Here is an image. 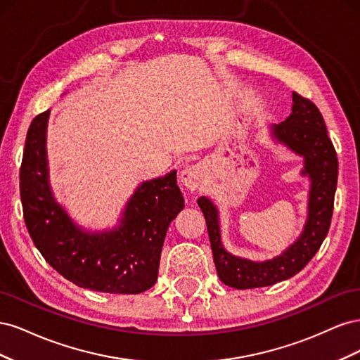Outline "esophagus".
Here are the masks:
<instances>
[{
    "label": "esophagus",
    "mask_w": 360,
    "mask_h": 360,
    "mask_svg": "<svg viewBox=\"0 0 360 360\" xmlns=\"http://www.w3.org/2000/svg\"><path fill=\"white\" fill-rule=\"evenodd\" d=\"M205 179V167L204 163H193L184 168L180 174V181L183 186L189 191H198Z\"/></svg>",
    "instance_id": "1"
}]
</instances>
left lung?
Segmentation results:
<instances>
[{
    "label": "left lung",
    "instance_id": "1",
    "mask_svg": "<svg viewBox=\"0 0 360 360\" xmlns=\"http://www.w3.org/2000/svg\"><path fill=\"white\" fill-rule=\"evenodd\" d=\"M270 136L303 158L300 174L308 176L311 181L307 221L297 240L284 252L266 261H252L228 252L222 245L219 210L209 198H198L217 276L225 285L237 290L274 285L299 274L317 254L332 221L338 159L319 108L300 94L292 93L291 114L285 122L270 126Z\"/></svg>",
    "mask_w": 360,
    "mask_h": 360
}]
</instances>
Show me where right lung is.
I'll return each mask as SVG.
<instances>
[{
  "label": "right lung",
  "instance_id": "1",
  "mask_svg": "<svg viewBox=\"0 0 360 360\" xmlns=\"http://www.w3.org/2000/svg\"><path fill=\"white\" fill-rule=\"evenodd\" d=\"M49 112L39 114L30 124L19 174L24 219L32 242L60 275L81 288L112 294L151 288L168 226L184 207L177 171L141 183L111 230H86L72 219L51 189Z\"/></svg>",
  "mask_w": 360,
  "mask_h": 360
}]
</instances>
